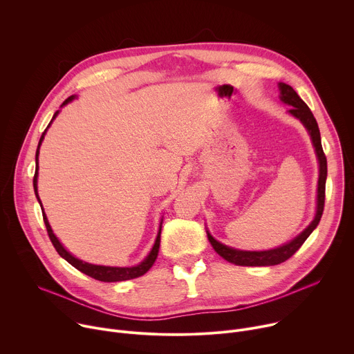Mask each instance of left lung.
Instances as JSON below:
<instances>
[{
    "instance_id": "1",
    "label": "left lung",
    "mask_w": 354,
    "mask_h": 354,
    "mask_svg": "<svg viewBox=\"0 0 354 354\" xmlns=\"http://www.w3.org/2000/svg\"><path fill=\"white\" fill-rule=\"evenodd\" d=\"M280 99L281 102L291 106L288 113H291L294 118H297L302 124L308 130L313 144L315 147V153L319 162V179H318V194H317V213L313 220V223L302 231L298 236H295L288 243H284L283 246L269 249V250H239L230 248L217 239L212 236V234L207 231V238L210 243L213 245L217 254L228 261L230 263H234L236 266H273L286 262L290 259L295 252L301 248V245L306 242V239L311 235V232L317 228L319 224V220L324 213V205H325V183H326V175H328V167H326V157L324 154L322 144H321V134L318 129V123L307 106V104L302 100L298 93L287 84L280 82Z\"/></svg>"
}]
</instances>
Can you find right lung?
Segmentation results:
<instances>
[{
	"mask_svg": "<svg viewBox=\"0 0 354 354\" xmlns=\"http://www.w3.org/2000/svg\"><path fill=\"white\" fill-rule=\"evenodd\" d=\"M74 97H75L74 95H73V96H70V97H67V99L64 100V102H63V105H62V106H64V105H67L68 102H71V100H73ZM57 115H59V111L55 113V116H53L52 122L56 119V116H57ZM52 122L48 123V126L52 124ZM48 126H47V127H48ZM46 130H47V129H46ZM46 130H44V133L41 134V137H40V140H39L37 149H36V169H35V176H33V189H35V194H36V197H37V200H39L40 206H41V201H40L39 194H37V169H39L37 158H39V148H40V144H41V141H43V138H44ZM41 213H43V221H44V225H46V230H47L48 238H50V241H52V243H53V246L56 248V250L59 252V255H60L62 258H64V259H66L71 266H74L75 269H78L80 272L85 273L86 276H89V277H92V279H95V280H99V281H106V283H112V281H123V280H130V279L140 277V276H142L144 273H147V272L151 269V266L154 265V262H156V259H157V257H158L160 242H161V227H162V221H161L160 231H158V235H157V239H156V243H154L153 249L149 250L148 257H147V258H145L140 265H137V266H131V268H113V266H99V265H91V263L82 262V261L77 259L75 257H73V255L70 254V252H68V250L62 245V242L57 239V236L53 234V230H52V227H50V224H48V221H47V217H46V214H44L43 207H41Z\"/></svg>",
	"mask_w": 354,
	"mask_h": 354,
	"instance_id": "obj_1",
	"label": "right lung"
}]
</instances>
